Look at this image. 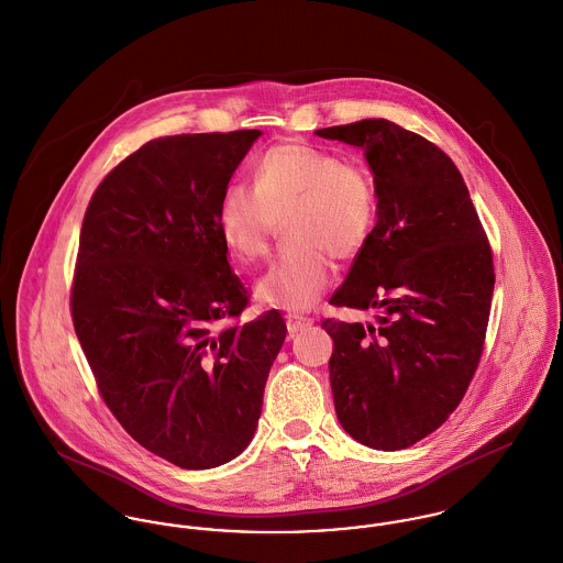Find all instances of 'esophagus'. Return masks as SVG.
<instances>
[{
	"label": "esophagus",
	"mask_w": 563,
	"mask_h": 563,
	"mask_svg": "<svg viewBox=\"0 0 563 563\" xmlns=\"http://www.w3.org/2000/svg\"><path fill=\"white\" fill-rule=\"evenodd\" d=\"M311 324H313V320L307 318V316H288V318H286V327H288V333H290V335L303 331V329L311 327Z\"/></svg>",
	"instance_id": "1"
}]
</instances>
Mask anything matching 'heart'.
Instances as JSON below:
<instances>
[{
  "label": "heart",
  "instance_id": "1",
  "mask_svg": "<svg viewBox=\"0 0 563 563\" xmlns=\"http://www.w3.org/2000/svg\"><path fill=\"white\" fill-rule=\"evenodd\" d=\"M378 219V196L365 169L346 156L303 142L268 148L252 169V187L230 185L217 205V230L243 264L266 254L275 223L288 247L257 282L264 306L303 311L331 284V262L367 245Z\"/></svg>",
  "mask_w": 563,
  "mask_h": 563
}]
</instances>
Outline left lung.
<instances>
[{
  "instance_id": "left-lung-1",
  "label": "left lung",
  "mask_w": 563,
  "mask_h": 563,
  "mask_svg": "<svg viewBox=\"0 0 563 563\" xmlns=\"http://www.w3.org/2000/svg\"><path fill=\"white\" fill-rule=\"evenodd\" d=\"M363 148L378 219L329 303L378 309L374 324L324 318L342 428L396 452L432 434L461 405L484 351L493 250L454 161L385 118L316 131Z\"/></svg>"
}]
</instances>
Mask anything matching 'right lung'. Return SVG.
Masks as SVG:
<instances>
[{
  "label": "right lung",
  "mask_w": 563,
  "mask_h": 563,
  "mask_svg": "<svg viewBox=\"0 0 563 563\" xmlns=\"http://www.w3.org/2000/svg\"><path fill=\"white\" fill-rule=\"evenodd\" d=\"M260 131L158 137L120 161L86 208L70 313L99 394L148 452L212 468L252 441L286 322H236L217 205Z\"/></svg>",
  "instance_id": "1"
}]
</instances>
